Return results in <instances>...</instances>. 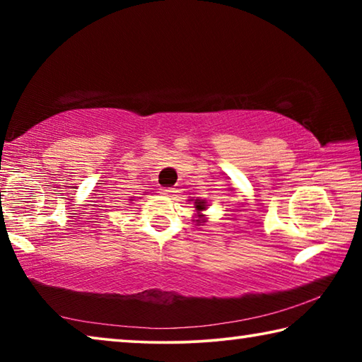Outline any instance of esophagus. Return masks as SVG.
Returning <instances> with one entry per match:
<instances>
[{
	"instance_id": "esophagus-1",
	"label": "esophagus",
	"mask_w": 362,
	"mask_h": 362,
	"mask_svg": "<svg viewBox=\"0 0 362 362\" xmlns=\"http://www.w3.org/2000/svg\"><path fill=\"white\" fill-rule=\"evenodd\" d=\"M173 193H174V188H163V194L170 196Z\"/></svg>"
}]
</instances>
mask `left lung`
Here are the masks:
<instances>
[{"instance_id": "left-lung-1", "label": "left lung", "mask_w": 362, "mask_h": 362, "mask_svg": "<svg viewBox=\"0 0 362 362\" xmlns=\"http://www.w3.org/2000/svg\"><path fill=\"white\" fill-rule=\"evenodd\" d=\"M194 209H196V223H201V220H204V216L201 212L206 209V201L204 199H196L194 201Z\"/></svg>"}]
</instances>
